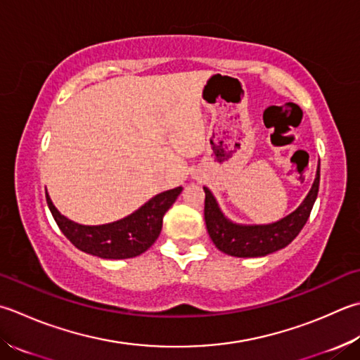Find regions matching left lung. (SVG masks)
<instances>
[{
  "mask_svg": "<svg viewBox=\"0 0 360 360\" xmlns=\"http://www.w3.org/2000/svg\"><path fill=\"white\" fill-rule=\"evenodd\" d=\"M319 186L320 167L316 170V178L311 192L307 193L306 200L295 212L276 223L255 224V226H243V224L229 221L221 214L210 190L204 187V193H206L204 220H206L209 236L218 250L236 257H260L283 250L304 228L309 215L312 212L316 195H319Z\"/></svg>",
  "mask_w": 360,
  "mask_h": 360,
  "instance_id": "1",
  "label": "left lung"
}]
</instances>
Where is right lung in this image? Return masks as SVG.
I'll return each instance as SVG.
<instances>
[{
    "label": "right lung",
    "mask_w": 360,
    "mask_h": 360,
    "mask_svg": "<svg viewBox=\"0 0 360 360\" xmlns=\"http://www.w3.org/2000/svg\"><path fill=\"white\" fill-rule=\"evenodd\" d=\"M182 192L176 187L154 196L129 217L101 226H84L59 214L46 193L48 207L56 223L77 250L103 259H129L140 256L158 240L162 220Z\"/></svg>",
    "instance_id": "add662e5"
}]
</instances>
